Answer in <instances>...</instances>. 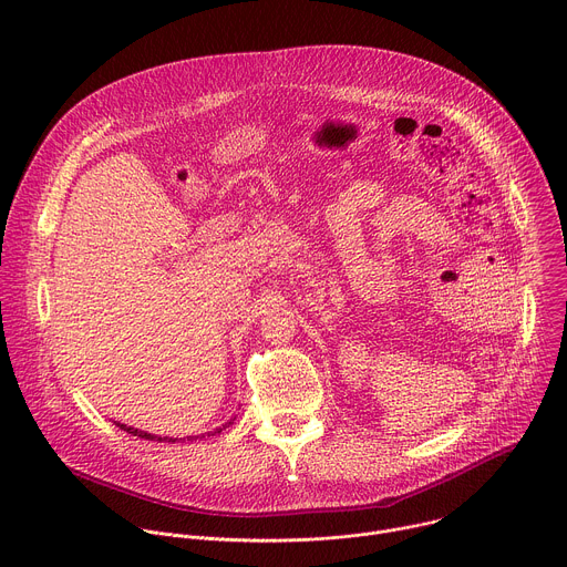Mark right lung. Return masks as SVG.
I'll return each mask as SVG.
<instances>
[{
    "label": "right lung",
    "instance_id": "add662e5",
    "mask_svg": "<svg viewBox=\"0 0 567 567\" xmlns=\"http://www.w3.org/2000/svg\"><path fill=\"white\" fill-rule=\"evenodd\" d=\"M233 422H235V417H233V420H230V422H226V424H221V426H219V429H215V431H210V433H206V435H208V437H210V435H219V433H221V431H226V429H228V426H233ZM114 424H116V426H118V429H121V431H127V433H130V435H136V437H141V440H152V442H173V444H175V442H186V437H161V435H152V433H145V431H138V429H132V426H127V424H121V422H114ZM206 435H202V437H206ZM197 437H199V435H197ZM197 437H195V440H197ZM188 440H193V437H188Z\"/></svg>",
    "mask_w": 567,
    "mask_h": 567
}]
</instances>
